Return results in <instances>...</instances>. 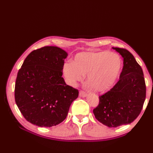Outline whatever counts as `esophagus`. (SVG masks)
Returning a JSON list of instances; mask_svg holds the SVG:
<instances>
[{"instance_id": "esophagus-1", "label": "esophagus", "mask_w": 153, "mask_h": 153, "mask_svg": "<svg viewBox=\"0 0 153 153\" xmlns=\"http://www.w3.org/2000/svg\"><path fill=\"white\" fill-rule=\"evenodd\" d=\"M79 94V96L81 97H86V96H87L86 92H85L84 91H83V90H80Z\"/></svg>"}]
</instances>
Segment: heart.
<instances>
[{
    "label": "heart",
    "instance_id": "1",
    "mask_svg": "<svg viewBox=\"0 0 153 153\" xmlns=\"http://www.w3.org/2000/svg\"><path fill=\"white\" fill-rule=\"evenodd\" d=\"M122 67L120 56L107 51L82 52L74 56L71 63H65L63 71L69 84L75 86L84 75L95 91H108L115 84Z\"/></svg>",
    "mask_w": 153,
    "mask_h": 153
}]
</instances>
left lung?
<instances>
[{
    "label": "left lung",
    "instance_id": "obj_1",
    "mask_svg": "<svg viewBox=\"0 0 153 153\" xmlns=\"http://www.w3.org/2000/svg\"><path fill=\"white\" fill-rule=\"evenodd\" d=\"M123 58L120 79L109 91L99 97L93 109L97 120L109 128L131 123L140 115L146 98V84L142 69L130 52L113 48Z\"/></svg>",
    "mask_w": 153,
    "mask_h": 153
}]
</instances>
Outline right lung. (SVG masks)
I'll return each mask as SVG.
<instances>
[{
    "label": "right lung",
    "instance_id": "obj_1",
    "mask_svg": "<svg viewBox=\"0 0 153 153\" xmlns=\"http://www.w3.org/2000/svg\"><path fill=\"white\" fill-rule=\"evenodd\" d=\"M67 53L56 46H44L27 55L17 73L15 102L25 120L40 127H52L66 118L78 90L62 77Z\"/></svg>",
    "mask_w": 153,
    "mask_h": 153
}]
</instances>
